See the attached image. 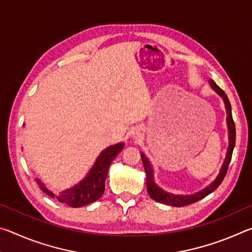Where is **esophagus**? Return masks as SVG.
Returning a JSON list of instances; mask_svg holds the SVG:
<instances>
[{"label": "esophagus", "mask_w": 252, "mask_h": 252, "mask_svg": "<svg viewBox=\"0 0 252 252\" xmlns=\"http://www.w3.org/2000/svg\"><path fill=\"white\" fill-rule=\"evenodd\" d=\"M134 135H135V138H141V133H140L139 131H136L135 133H134Z\"/></svg>", "instance_id": "1"}]
</instances>
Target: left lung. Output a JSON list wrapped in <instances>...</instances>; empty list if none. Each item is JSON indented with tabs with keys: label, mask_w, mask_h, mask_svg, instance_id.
<instances>
[{
	"label": "left lung",
	"mask_w": 252,
	"mask_h": 252,
	"mask_svg": "<svg viewBox=\"0 0 252 252\" xmlns=\"http://www.w3.org/2000/svg\"><path fill=\"white\" fill-rule=\"evenodd\" d=\"M210 83L212 90L215 91L217 94H219L224 102L225 105V111H227V126H228V132H229V147H228V151H227V156L224 158V161L222 165H221L220 172L217 178L215 179V181L210 183L208 187L204 188V189L200 190L199 192H195L193 194H188V195H179V194H173L167 192V191L162 190L161 188L158 187L155 182V177H153V168L150 163V161L147 159V157L141 155V159L144 165V171H146V176H147V190L148 193L150 195L151 199L156 200V201L163 203V204H168V206H173V207H185L188 206V204L194 203L199 201V200L203 199L204 197H207L208 194H210L213 192L217 188H218L221 182L225 177L228 171V167L230 161H231V157H232V152H233V148L234 144H236V126H234L233 119H232V113H231V104H230L229 99L227 94H225L223 90L218 87L216 84V82L213 80L209 81Z\"/></svg>",
	"instance_id": "left-lung-1"
}]
</instances>
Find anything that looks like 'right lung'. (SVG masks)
I'll return each instance as SVG.
<instances>
[{
  "label": "right lung",
  "instance_id": "obj_1",
  "mask_svg": "<svg viewBox=\"0 0 252 252\" xmlns=\"http://www.w3.org/2000/svg\"><path fill=\"white\" fill-rule=\"evenodd\" d=\"M123 147H125V143L120 142L104 149L97 157L90 171L83 178V180L76 183L73 188L62 191L57 197L59 201L70 207L80 208L100 199L102 194L104 193V182L106 176H108V170L111 162L116 159V157L121 152ZM36 183L41 188V190H43V192L50 195L51 198L55 197L52 191L46 189L44 183H42L40 179H36Z\"/></svg>",
  "mask_w": 252,
  "mask_h": 252
}]
</instances>
